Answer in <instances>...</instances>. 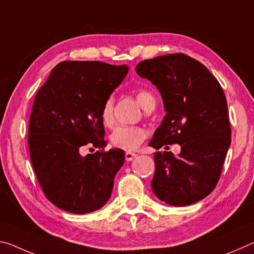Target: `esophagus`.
Segmentation results:
<instances>
[{"label":"esophagus","mask_w":254,"mask_h":254,"mask_svg":"<svg viewBox=\"0 0 254 254\" xmlns=\"http://www.w3.org/2000/svg\"><path fill=\"white\" fill-rule=\"evenodd\" d=\"M135 157H136V153H134V152H130V151L126 152V160L127 161H132Z\"/></svg>","instance_id":"esophagus-1"}]
</instances>
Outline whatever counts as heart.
Here are the masks:
<instances>
[{
  "label": "heart",
  "mask_w": 254,
  "mask_h": 254,
  "mask_svg": "<svg viewBox=\"0 0 254 254\" xmlns=\"http://www.w3.org/2000/svg\"><path fill=\"white\" fill-rule=\"evenodd\" d=\"M135 98L140 106L147 111L151 106H156V98L151 92L147 89H137L134 93ZM101 121L106 127L114 126V98L109 96L104 101L101 109ZM148 132L141 127H118L111 134V143L113 147L124 150V151H134L147 139Z\"/></svg>",
  "instance_id": "b5f03b06"
}]
</instances>
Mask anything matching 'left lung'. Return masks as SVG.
<instances>
[{"mask_svg": "<svg viewBox=\"0 0 254 254\" xmlns=\"http://www.w3.org/2000/svg\"><path fill=\"white\" fill-rule=\"evenodd\" d=\"M135 71L157 86L167 112L149 145L182 147L178 156L154 153V195L173 206L194 204L214 190L231 143L225 94L203 64L185 54L143 60Z\"/></svg>", "mask_w": 254, "mask_h": 254, "instance_id": "1", "label": "left lung"}]
</instances>
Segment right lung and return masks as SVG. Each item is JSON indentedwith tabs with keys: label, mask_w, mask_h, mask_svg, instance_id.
<instances>
[{
	"label": "right lung",
	"mask_w": 254,
	"mask_h": 254,
	"mask_svg": "<svg viewBox=\"0 0 254 254\" xmlns=\"http://www.w3.org/2000/svg\"><path fill=\"white\" fill-rule=\"evenodd\" d=\"M127 66L63 62L37 92L29 120L28 145L34 173L49 201L85 214L110 199L124 151H104L101 109L122 83ZM96 147L84 157V147Z\"/></svg>",
	"instance_id": "1"
}]
</instances>
